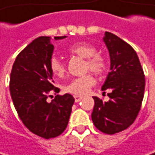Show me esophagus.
<instances>
[{
	"label": "esophagus",
	"instance_id": "obj_1",
	"mask_svg": "<svg viewBox=\"0 0 155 155\" xmlns=\"http://www.w3.org/2000/svg\"><path fill=\"white\" fill-rule=\"evenodd\" d=\"M74 99H75V102L78 103V102H80L83 99V96H81V95H74Z\"/></svg>",
	"mask_w": 155,
	"mask_h": 155
}]
</instances>
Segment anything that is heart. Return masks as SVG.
Here are the masks:
<instances>
[{"label":"heart","mask_w":155,"mask_h":155,"mask_svg":"<svg viewBox=\"0 0 155 155\" xmlns=\"http://www.w3.org/2000/svg\"><path fill=\"white\" fill-rule=\"evenodd\" d=\"M68 52L71 55L79 56L85 59L84 71H91L96 75H102L107 70V63L106 59L101 54L97 53V49L94 46L86 42H77L71 45L68 48ZM49 69L51 72L58 77H62L65 74L66 67L62 61L57 57H53L49 62ZM95 80L91 73L78 77L71 80L67 84L63 89L66 93L72 94L74 95L84 94L89 88L94 85Z\"/></svg>","instance_id":"b5f03b06"}]
</instances>
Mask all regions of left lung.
<instances>
[{
    "label": "left lung",
    "instance_id": "8db88e82",
    "mask_svg": "<svg viewBox=\"0 0 155 155\" xmlns=\"http://www.w3.org/2000/svg\"><path fill=\"white\" fill-rule=\"evenodd\" d=\"M104 41L110 55V71L102 86L109 100L94 96L92 120L97 130L115 134L128 129L137 117L144 94L145 78L133 48L110 32Z\"/></svg>",
    "mask_w": 155,
    "mask_h": 155
}]
</instances>
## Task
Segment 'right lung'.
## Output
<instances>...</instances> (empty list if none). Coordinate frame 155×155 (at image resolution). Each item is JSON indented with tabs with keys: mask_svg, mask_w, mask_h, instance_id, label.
Returning a JSON list of instances; mask_svg holds the SVG:
<instances>
[{
	"mask_svg": "<svg viewBox=\"0 0 155 155\" xmlns=\"http://www.w3.org/2000/svg\"><path fill=\"white\" fill-rule=\"evenodd\" d=\"M50 38L39 37L18 54L11 71L9 84L13 103L24 125L44 139L58 137L66 130L74 103V98L70 94H57L51 102L47 100L51 96V92H60L53 85L49 69L54 49Z\"/></svg>",
	"mask_w": 155,
	"mask_h": 155,
	"instance_id": "right-lung-1",
	"label": "right lung"
}]
</instances>
